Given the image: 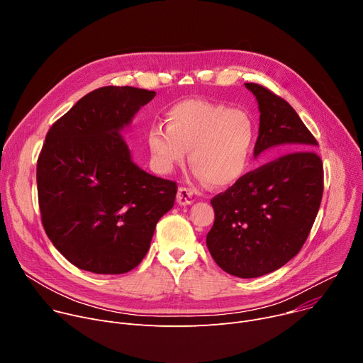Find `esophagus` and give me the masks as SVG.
Here are the masks:
<instances>
[{
    "label": "esophagus",
    "instance_id": "obj_1",
    "mask_svg": "<svg viewBox=\"0 0 363 363\" xmlns=\"http://www.w3.org/2000/svg\"><path fill=\"white\" fill-rule=\"evenodd\" d=\"M177 200L181 206H186V204H191L195 201V194L191 188H186V186H181L178 189V194H177Z\"/></svg>",
    "mask_w": 363,
    "mask_h": 363
}]
</instances>
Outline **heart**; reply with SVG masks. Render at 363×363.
Masks as SVG:
<instances>
[{
    "mask_svg": "<svg viewBox=\"0 0 363 363\" xmlns=\"http://www.w3.org/2000/svg\"><path fill=\"white\" fill-rule=\"evenodd\" d=\"M164 121L167 127L153 124L146 136L157 172H172L188 150L194 175L213 186L233 185L249 171L257 136L249 111L206 100H185L164 113Z\"/></svg>",
    "mask_w": 363,
    "mask_h": 363,
    "instance_id": "b5f03b06",
    "label": "heart"
}]
</instances>
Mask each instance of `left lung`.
<instances>
[{
	"label": "left lung",
	"instance_id": "1",
	"mask_svg": "<svg viewBox=\"0 0 363 363\" xmlns=\"http://www.w3.org/2000/svg\"><path fill=\"white\" fill-rule=\"evenodd\" d=\"M245 85L260 111L255 157L275 146L284 155L214 196L207 247L227 274L257 278L301 250L320 208L324 171L313 150L318 143L295 110L265 86Z\"/></svg>",
	"mask_w": 363,
	"mask_h": 363
}]
</instances>
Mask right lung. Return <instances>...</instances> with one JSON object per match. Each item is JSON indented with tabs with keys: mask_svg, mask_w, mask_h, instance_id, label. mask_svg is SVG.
I'll use <instances>...</instances> for the list:
<instances>
[{
	"mask_svg": "<svg viewBox=\"0 0 363 363\" xmlns=\"http://www.w3.org/2000/svg\"><path fill=\"white\" fill-rule=\"evenodd\" d=\"M156 95L133 86L91 91L49 128L38 159L42 224L72 265L118 275L146 256L178 185L130 156L120 130Z\"/></svg>",
	"mask_w": 363,
	"mask_h": 363,
	"instance_id": "right-lung-1",
	"label": "right lung"
}]
</instances>
